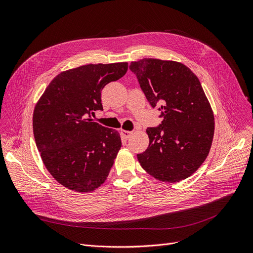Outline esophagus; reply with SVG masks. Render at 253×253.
<instances>
[{
	"mask_svg": "<svg viewBox=\"0 0 253 253\" xmlns=\"http://www.w3.org/2000/svg\"><path fill=\"white\" fill-rule=\"evenodd\" d=\"M132 134V131H128V130H121V135L125 138L128 139Z\"/></svg>",
	"mask_w": 253,
	"mask_h": 253,
	"instance_id": "1",
	"label": "esophagus"
}]
</instances>
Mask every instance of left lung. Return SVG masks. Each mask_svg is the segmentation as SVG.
<instances>
[{"label":"left lung","instance_id":"left-lung-1","mask_svg":"<svg viewBox=\"0 0 253 253\" xmlns=\"http://www.w3.org/2000/svg\"><path fill=\"white\" fill-rule=\"evenodd\" d=\"M129 69L163 117L160 126L147 129L150 143L137 155L138 162L161 181L188 178L205 161L214 134L213 112L200 81L188 66L172 60L143 58Z\"/></svg>","mask_w":253,"mask_h":253}]
</instances>
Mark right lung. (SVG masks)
Wrapping results in <instances>:
<instances>
[{"mask_svg": "<svg viewBox=\"0 0 253 253\" xmlns=\"http://www.w3.org/2000/svg\"><path fill=\"white\" fill-rule=\"evenodd\" d=\"M127 62L86 64L58 74L38 100L33 115L37 148L49 173L66 189L90 193L108 177L120 133L96 122L101 90L122 78Z\"/></svg>", "mask_w": 253, "mask_h": 253, "instance_id": "right-lung-1", "label": "right lung"}]
</instances>
